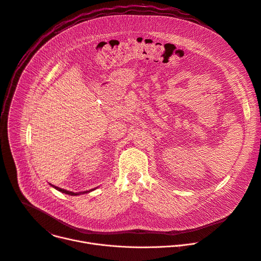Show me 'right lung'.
I'll use <instances>...</instances> for the list:
<instances>
[{
  "mask_svg": "<svg viewBox=\"0 0 261 261\" xmlns=\"http://www.w3.org/2000/svg\"><path fill=\"white\" fill-rule=\"evenodd\" d=\"M51 185V184H50ZM52 187H54L55 189H57L58 191H60V192L62 193H65V194H68V195H71V196H75V195H80V194H85V193H88V192H91L92 190H89V191H85V192H79V193H74V192H71V191H67V190H64L62 188H59V187H56L54 185H51Z\"/></svg>",
  "mask_w": 261,
  "mask_h": 261,
  "instance_id": "add662e5",
  "label": "right lung"
}]
</instances>
